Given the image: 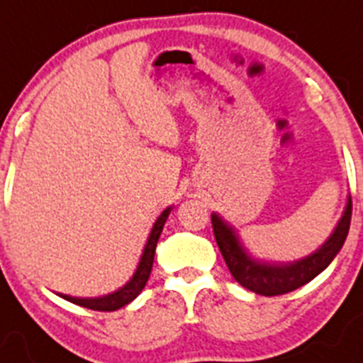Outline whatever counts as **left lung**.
I'll return each mask as SVG.
<instances>
[{"label":"left lung","instance_id":"obj_1","mask_svg":"<svg viewBox=\"0 0 363 363\" xmlns=\"http://www.w3.org/2000/svg\"><path fill=\"white\" fill-rule=\"evenodd\" d=\"M350 223H352V196L348 198L346 211L333 235L318 250L299 261L277 264V262H264L252 257L230 224L224 223L217 213H212L213 236L235 280L242 287L268 297L296 291L322 273L341 250L348 236Z\"/></svg>","mask_w":363,"mask_h":363}]
</instances>
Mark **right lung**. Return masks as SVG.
<instances>
[{
  "label": "right lung",
  "instance_id": "add662e5",
  "mask_svg": "<svg viewBox=\"0 0 363 363\" xmlns=\"http://www.w3.org/2000/svg\"><path fill=\"white\" fill-rule=\"evenodd\" d=\"M172 211V207L165 208L162 212V216L156 219L155 226L150 233V238H147L146 247H144L143 255H140V262L137 266L135 273L127 284L123 285L121 289H118L116 292L108 294V296L102 297H71V296H60L64 297L66 301H69L72 304H78V306L89 308V310H95V311H116L120 308H123L125 304L132 303L140 292H143L144 285L147 284V278H150L151 268H152V261H155V250H156V243H158L160 235H162L163 226H165V220L169 217V213Z\"/></svg>",
  "mask_w": 363,
  "mask_h": 363
}]
</instances>
